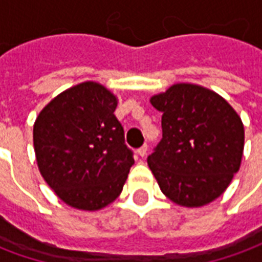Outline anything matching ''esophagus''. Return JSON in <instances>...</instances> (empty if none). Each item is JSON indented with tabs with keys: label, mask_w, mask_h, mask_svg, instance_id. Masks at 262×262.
Listing matches in <instances>:
<instances>
[{
	"label": "esophagus",
	"mask_w": 262,
	"mask_h": 262,
	"mask_svg": "<svg viewBox=\"0 0 262 262\" xmlns=\"http://www.w3.org/2000/svg\"><path fill=\"white\" fill-rule=\"evenodd\" d=\"M137 154H139L140 157H144V156L147 154V144H143L142 147L137 148Z\"/></svg>",
	"instance_id": "34e87169"
}]
</instances>
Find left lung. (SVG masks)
<instances>
[{
    "mask_svg": "<svg viewBox=\"0 0 262 262\" xmlns=\"http://www.w3.org/2000/svg\"><path fill=\"white\" fill-rule=\"evenodd\" d=\"M150 102L163 114V139L147 159L161 192L185 208L219 198L242 164L240 116L219 94L185 82L171 85Z\"/></svg>",
    "mask_w": 262,
    "mask_h": 262,
    "instance_id": "obj_1",
    "label": "left lung"
}]
</instances>
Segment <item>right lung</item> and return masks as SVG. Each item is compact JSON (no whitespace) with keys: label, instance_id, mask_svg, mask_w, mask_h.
<instances>
[{"label":"right lung","instance_id":"right-lung-1","mask_svg":"<svg viewBox=\"0 0 262 262\" xmlns=\"http://www.w3.org/2000/svg\"><path fill=\"white\" fill-rule=\"evenodd\" d=\"M118 99L85 81L66 90L40 111L33 146L40 174L69 206L98 210L119 196L133 153L114 115Z\"/></svg>","mask_w":262,"mask_h":262}]
</instances>
